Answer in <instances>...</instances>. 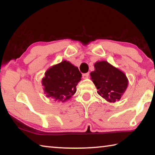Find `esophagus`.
Here are the masks:
<instances>
[{
	"label": "esophagus",
	"instance_id": "esophagus-1",
	"mask_svg": "<svg viewBox=\"0 0 155 155\" xmlns=\"http://www.w3.org/2000/svg\"><path fill=\"white\" fill-rule=\"evenodd\" d=\"M82 77H83V78H84V79L87 78L89 77V73H85V74H83Z\"/></svg>",
	"mask_w": 155,
	"mask_h": 155
}]
</instances>
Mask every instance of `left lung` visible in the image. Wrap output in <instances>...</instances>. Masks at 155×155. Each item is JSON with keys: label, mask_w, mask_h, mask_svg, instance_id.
<instances>
[{"label": "left lung", "mask_w": 155, "mask_h": 155, "mask_svg": "<svg viewBox=\"0 0 155 155\" xmlns=\"http://www.w3.org/2000/svg\"><path fill=\"white\" fill-rule=\"evenodd\" d=\"M94 68L90 76L98 90L97 93L110 103L119 101L128 85L126 75L105 61L96 62Z\"/></svg>", "instance_id": "1"}]
</instances>
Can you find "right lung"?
I'll return each mask as SVG.
<instances>
[{
    "label": "right lung",
    "instance_id": "obj_1",
    "mask_svg": "<svg viewBox=\"0 0 155 155\" xmlns=\"http://www.w3.org/2000/svg\"><path fill=\"white\" fill-rule=\"evenodd\" d=\"M81 77L82 74L77 67L64 61L46 72L42 79L44 90L48 98L65 102L75 94L76 86Z\"/></svg>",
    "mask_w": 155,
    "mask_h": 155
}]
</instances>
